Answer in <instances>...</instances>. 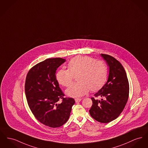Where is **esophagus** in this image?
<instances>
[{
	"label": "esophagus",
	"instance_id": "obj_1",
	"mask_svg": "<svg viewBox=\"0 0 148 148\" xmlns=\"http://www.w3.org/2000/svg\"><path fill=\"white\" fill-rule=\"evenodd\" d=\"M82 100V98H75V101L76 102H79Z\"/></svg>",
	"mask_w": 148,
	"mask_h": 148
}]
</instances>
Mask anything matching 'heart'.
Returning a JSON list of instances; mask_svg holds the SVG:
<instances>
[{"label": "heart", "mask_w": 148, "mask_h": 148, "mask_svg": "<svg viewBox=\"0 0 148 148\" xmlns=\"http://www.w3.org/2000/svg\"><path fill=\"white\" fill-rule=\"evenodd\" d=\"M68 69H61L56 73L58 82L68 87L77 75V82L71 84L66 90L68 96L77 97L100 89L106 81L107 68L101 60L88 56H78L72 58L68 64Z\"/></svg>", "instance_id": "heart-1"}]
</instances>
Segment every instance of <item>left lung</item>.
Returning <instances> with one entry per match:
<instances>
[{"label":"left lung","mask_w":148,"mask_h":148,"mask_svg":"<svg viewBox=\"0 0 148 148\" xmlns=\"http://www.w3.org/2000/svg\"><path fill=\"white\" fill-rule=\"evenodd\" d=\"M101 55L109 66V75L103 87L94 95L102 99L91 98L93 104L89 111L96 121L108 123L117 119L123 110L129 98V83L119 61L108 55Z\"/></svg>","instance_id":"obj_1"}]
</instances>
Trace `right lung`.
<instances>
[{
  "instance_id": "add662e5",
  "label": "right lung",
  "mask_w": 148,
  "mask_h": 148,
  "mask_svg": "<svg viewBox=\"0 0 148 148\" xmlns=\"http://www.w3.org/2000/svg\"><path fill=\"white\" fill-rule=\"evenodd\" d=\"M65 59H47L35 65L27 73L25 82L27 101L36 119L50 127H59L69 118L75 103L64 94L56 79V71ZM62 100L60 104L57 102Z\"/></svg>"
}]
</instances>
